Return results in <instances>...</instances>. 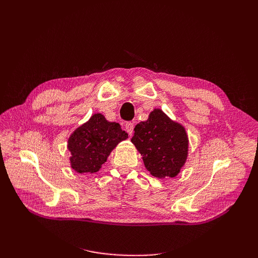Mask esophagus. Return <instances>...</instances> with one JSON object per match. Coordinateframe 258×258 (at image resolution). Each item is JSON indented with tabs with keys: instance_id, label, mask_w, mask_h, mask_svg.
<instances>
[{
	"instance_id": "esophagus-1",
	"label": "esophagus",
	"mask_w": 258,
	"mask_h": 258,
	"mask_svg": "<svg viewBox=\"0 0 258 258\" xmlns=\"http://www.w3.org/2000/svg\"><path fill=\"white\" fill-rule=\"evenodd\" d=\"M124 128H126V131L128 132V135L132 136V132H134V128H135L134 122H131V121L126 122V124H124Z\"/></svg>"
}]
</instances>
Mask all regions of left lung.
<instances>
[{
	"label": "left lung",
	"mask_w": 258,
	"mask_h": 258,
	"mask_svg": "<svg viewBox=\"0 0 258 258\" xmlns=\"http://www.w3.org/2000/svg\"><path fill=\"white\" fill-rule=\"evenodd\" d=\"M131 142L141 153L145 168L158 178L174 177L187 158L188 140L184 127L159 108L137 124Z\"/></svg>",
	"instance_id": "1"
}]
</instances>
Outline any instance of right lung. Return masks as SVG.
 Instances as JSON below:
<instances>
[{"label": "right lung", "instance_id": "obj_1", "mask_svg": "<svg viewBox=\"0 0 258 258\" xmlns=\"http://www.w3.org/2000/svg\"><path fill=\"white\" fill-rule=\"evenodd\" d=\"M128 138L118 122H111L102 114H95L69 139L71 166L79 173L97 172L119 142Z\"/></svg>", "mask_w": 258, "mask_h": 258}]
</instances>
